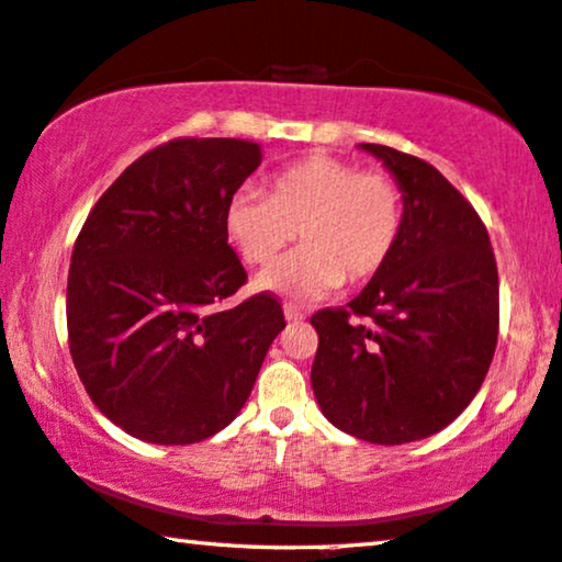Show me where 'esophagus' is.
Returning a JSON list of instances; mask_svg holds the SVG:
<instances>
[{
    "mask_svg": "<svg viewBox=\"0 0 562 562\" xmlns=\"http://www.w3.org/2000/svg\"><path fill=\"white\" fill-rule=\"evenodd\" d=\"M285 318L290 321V324H301V321H303L305 316H303V311L297 308V305L285 303Z\"/></svg>",
    "mask_w": 562,
    "mask_h": 562,
    "instance_id": "esophagus-1",
    "label": "esophagus"
}]
</instances>
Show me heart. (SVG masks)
<instances>
[{
  "instance_id": "obj_1",
  "label": "heart",
  "mask_w": 562,
  "mask_h": 562,
  "mask_svg": "<svg viewBox=\"0 0 562 562\" xmlns=\"http://www.w3.org/2000/svg\"><path fill=\"white\" fill-rule=\"evenodd\" d=\"M406 198L385 171H359L328 154L297 159L269 182V194L244 184L223 211V231L249 265H269L301 236L303 246L265 269L257 288L321 297L383 272L398 249Z\"/></svg>"
}]
</instances>
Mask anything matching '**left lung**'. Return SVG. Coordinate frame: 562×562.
<instances>
[{"label":"left lung","instance_id":"obj_1","mask_svg":"<svg viewBox=\"0 0 562 562\" xmlns=\"http://www.w3.org/2000/svg\"><path fill=\"white\" fill-rule=\"evenodd\" d=\"M406 198L383 272L347 308L311 318V385L336 429L406 445L452 424L481 391L498 339V269L481 215L431 164L359 144Z\"/></svg>","mask_w":562,"mask_h":562}]
</instances>
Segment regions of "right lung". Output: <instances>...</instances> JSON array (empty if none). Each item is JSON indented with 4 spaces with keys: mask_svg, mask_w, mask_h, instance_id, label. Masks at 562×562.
Here are the masks:
<instances>
[{
    "mask_svg": "<svg viewBox=\"0 0 562 562\" xmlns=\"http://www.w3.org/2000/svg\"><path fill=\"white\" fill-rule=\"evenodd\" d=\"M261 164L238 138H175L112 182L74 244L66 326L74 368L112 424L151 445L203 442L249 398L285 328L246 282L223 211Z\"/></svg>",
    "mask_w": 562,
    "mask_h": 562,
    "instance_id": "add662e5",
    "label": "right lung"
}]
</instances>
